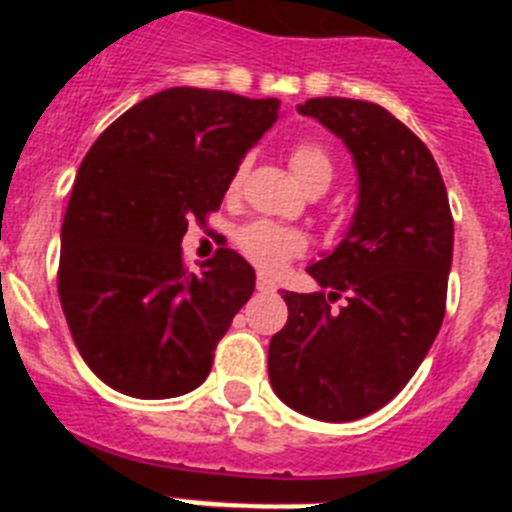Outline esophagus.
<instances>
[{
	"label": "esophagus",
	"mask_w": 512,
	"mask_h": 512,
	"mask_svg": "<svg viewBox=\"0 0 512 512\" xmlns=\"http://www.w3.org/2000/svg\"><path fill=\"white\" fill-rule=\"evenodd\" d=\"M256 289H259V292H274V289H277V282L264 277V274H259V277H256Z\"/></svg>",
	"instance_id": "esophagus-1"
}]
</instances>
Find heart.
Wrapping results in <instances>:
<instances>
[{"label": "heart", "mask_w": 512, "mask_h": 512, "mask_svg": "<svg viewBox=\"0 0 512 512\" xmlns=\"http://www.w3.org/2000/svg\"><path fill=\"white\" fill-rule=\"evenodd\" d=\"M289 166H292V174L297 176L302 189L310 187V184L328 187L333 171H336L333 158L318 143H297L289 151ZM238 182H241V171L233 176V187H238ZM235 246L241 248L243 256L259 269L279 271L292 256L305 251V238L297 230L284 228V225L271 223V220H253L235 233Z\"/></svg>", "instance_id": "1"}]
</instances>
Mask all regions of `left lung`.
Listing matches in <instances>:
<instances>
[{
    "instance_id": "1",
    "label": "left lung",
    "mask_w": 512,
    "mask_h": 512,
    "mask_svg": "<svg viewBox=\"0 0 512 512\" xmlns=\"http://www.w3.org/2000/svg\"><path fill=\"white\" fill-rule=\"evenodd\" d=\"M297 112L341 138L359 194L341 243L307 266L328 295L282 289L289 318L269 343V382L297 413L346 423L384 408L436 341L454 220L431 151L384 107L315 97Z\"/></svg>"
}]
</instances>
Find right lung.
<instances>
[{"label": "right lung", "mask_w": 512, "mask_h": 512, "mask_svg": "<svg viewBox=\"0 0 512 512\" xmlns=\"http://www.w3.org/2000/svg\"><path fill=\"white\" fill-rule=\"evenodd\" d=\"M279 120V99L174 87L104 130L76 171L61 225L58 297L81 359L112 390L166 400L197 390L256 271L220 248L187 271L189 220L217 210Z\"/></svg>", "instance_id": "right-lung-1"}]
</instances>
